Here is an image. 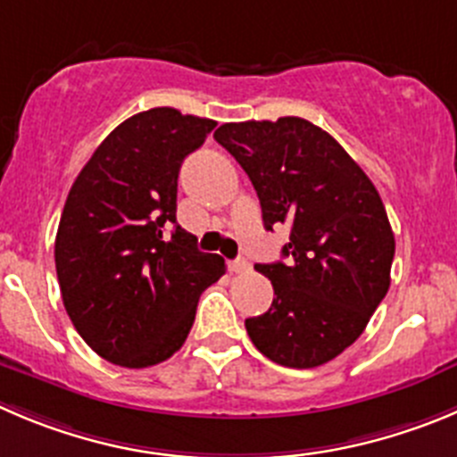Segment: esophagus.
<instances>
[{"mask_svg": "<svg viewBox=\"0 0 457 457\" xmlns=\"http://www.w3.org/2000/svg\"><path fill=\"white\" fill-rule=\"evenodd\" d=\"M228 270L238 275V272H248L250 270V263L245 259H234V262H228Z\"/></svg>", "mask_w": 457, "mask_h": 457, "instance_id": "1", "label": "esophagus"}]
</instances>
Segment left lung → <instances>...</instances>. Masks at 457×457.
<instances>
[{
    "mask_svg": "<svg viewBox=\"0 0 457 457\" xmlns=\"http://www.w3.org/2000/svg\"><path fill=\"white\" fill-rule=\"evenodd\" d=\"M262 203L266 229L288 225L287 263H257L275 297L245 320L254 347L284 368L329 363L363 334L390 288L395 234L377 187L329 132L300 117L223 123Z\"/></svg>",
    "mask_w": 457,
    "mask_h": 457,
    "instance_id": "1",
    "label": "left lung"
}]
</instances>
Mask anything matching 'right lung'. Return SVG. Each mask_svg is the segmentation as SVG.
<instances>
[{
    "mask_svg": "<svg viewBox=\"0 0 457 457\" xmlns=\"http://www.w3.org/2000/svg\"><path fill=\"white\" fill-rule=\"evenodd\" d=\"M216 121L153 108L119 123L67 195L55 234L62 304L80 338L121 368H151L185 345L200 293L225 259L176 220L182 160Z\"/></svg>",
    "mask_w": 457,
    "mask_h": 457,
    "instance_id": "1",
    "label": "right lung"
}]
</instances>
